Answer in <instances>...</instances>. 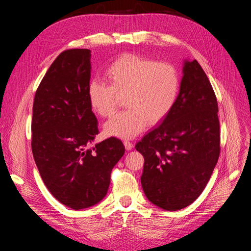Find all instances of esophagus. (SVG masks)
I'll use <instances>...</instances> for the list:
<instances>
[{
	"instance_id": "esophagus-1",
	"label": "esophagus",
	"mask_w": 251,
	"mask_h": 251,
	"mask_svg": "<svg viewBox=\"0 0 251 251\" xmlns=\"http://www.w3.org/2000/svg\"><path fill=\"white\" fill-rule=\"evenodd\" d=\"M124 146H125V149L127 150V151H131L133 149V147H134V144L131 142L130 140H124Z\"/></svg>"
}]
</instances>
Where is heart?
Masks as SVG:
<instances>
[{"label":"heart","instance_id":"obj_1","mask_svg":"<svg viewBox=\"0 0 251 251\" xmlns=\"http://www.w3.org/2000/svg\"><path fill=\"white\" fill-rule=\"evenodd\" d=\"M103 76L109 85L96 79L87 85L92 111L110 118L120 105L121 99L127 108L104 124V133L109 136H137L148 122L154 125L164 120L178 99L179 75L169 63L124 54L105 69Z\"/></svg>","mask_w":251,"mask_h":251}]
</instances>
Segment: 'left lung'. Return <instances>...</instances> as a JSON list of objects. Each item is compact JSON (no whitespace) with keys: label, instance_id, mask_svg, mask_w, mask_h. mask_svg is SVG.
Segmentation results:
<instances>
[{"label":"left lung","instance_id":"8db88e82","mask_svg":"<svg viewBox=\"0 0 251 251\" xmlns=\"http://www.w3.org/2000/svg\"><path fill=\"white\" fill-rule=\"evenodd\" d=\"M177 101L137 142L144 157L141 186L165 210L191 204L205 188L220 154V122L214 89L196 60L184 59Z\"/></svg>","mask_w":251,"mask_h":251}]
</instances>
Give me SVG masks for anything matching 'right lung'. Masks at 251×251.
I'll use <instances>...</instances> for the list:
<instances>
[{"mask_svg": "<svg viewBox=\"0 0 251 251\" xmlns=\"http://www.w3.org/2000/svg\"><path fill=\"white\" fill-rule=\"evenodd\" d=\"M90 52H61L39 84L32 109L31 149L38 172L52 196L73 209L103 200L112 170L125 152L115 137L89 149L99 133L87 99Z\"/></svg>", "mask_w": 251, "mask_h": 251, "instance_id": "obj_1", "label": "right lung"}]
</instances>
